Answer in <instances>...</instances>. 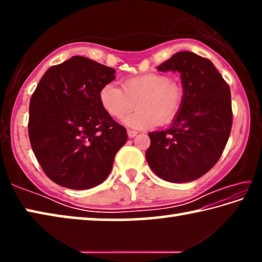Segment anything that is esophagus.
I'll return each instance as SVG.
<instances>
[{"mask_svg": "<svg viewBox=\"0 0 262 262\" xmlns=\"http://www.w3.org/2000/svg\"><path fill=\"white\" fill-rule=\"evenodd\" d=\"M127 134H128V137H135L136 135H137V132H135V130H130V129H128L127 130Z\"/></svg>", "mask_w": 262, "mask_h": 262, "instance_id": "34e87169", "label": "esophagus"}]
</instances>
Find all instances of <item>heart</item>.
<instances>
[{"label": "heart", "instance_id": "1", "mask_svg": "<svg viewBox=\"0 0 262 262\" xmlns=\"http://www.w3.org/2000/svg\"><path fill=\"white\" fill-rule=\"evenodd\" d=\"M184 100V89L165 74H144L126 78L122 89L107 83L100 89L99 103L108 115L120 119L134 107L137 111L125 118L126 126L145 129L168 123L178 115Z\"/></svg>", "mask_w": 262, "mask_h": 262}]
</instances>
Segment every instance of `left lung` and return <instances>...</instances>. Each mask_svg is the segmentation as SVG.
I'll use <instances>...</instances> for the list:
<instances>
[{
  "label": "left lung",
  "instance_id": "left-lung-1",
  "mask_svg": "<svg viewBox=\"0 0 262 262\" xmlns=\"http://www.w3.org/2000/svg\"><path fill=\"white\" fill-rule=\"evenodd\" d=\"M179 72L184 100L165 130L149 133V166L170 183H188L207 173L219 161L232 126L230 88L212 62L192 52H179L158 66Z\"/></svg>",
  "mask_w": 262,
  "mask_h": 262
}]
</instances>
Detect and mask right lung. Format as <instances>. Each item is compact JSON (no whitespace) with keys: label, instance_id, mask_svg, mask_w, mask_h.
<instances>
[{"label":"right lung","instance_id":"1","mask_svg":"<svg viewBox=\"0 0 262 262\" xmlns=\"http://www.w3.org/2000/svg\"><path fill=\"white\" fill-rule=\"evenodd\" d=\"M115 70L73 56L43 75L30 100L29 137L43 172L55 184L89 189L107 178L128 139L99 103Z\"/></svg>","mask_w":262,"mask_h":262}]
</instances>
